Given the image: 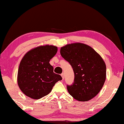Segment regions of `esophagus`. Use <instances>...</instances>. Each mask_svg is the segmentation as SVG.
<instances>
[{
	"label": "esophagus",
	"mask_w": 124,
	"mask_h": 124,
	"mask_svg": "<svg viewBox=\"0 0 124 124\" xmlns=\"http://www.w3.org/2000/svg\"><path fill=\"white\" fill-rule=\"evenodd\" d=\"M61 76H62V79H64V73H62V74H61Z\"/></svg>",
	"instance_id": "obj_1"
}]
</instances>
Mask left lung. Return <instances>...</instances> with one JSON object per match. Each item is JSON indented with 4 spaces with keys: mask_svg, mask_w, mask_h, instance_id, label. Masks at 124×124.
I'll list each match as a JSON object with an SVG mask.
<instances>
[{
    "mask_svg": "<svg viewBox=\"0 0 124 124\" xmlns=\"http://www.w3.org/2000/svg\"><path fill=\"white\" fill-rule=\"evenodd\" d=\"M60 54L70 62L75 74L73 84L67 85L69 93L80 101L95 97L106 79V65L101 56L91 46L81 43L62 46Z\"/></svg>",
    "mask_w": 124,
    "mask_h": 124,
    "instance_id": "obj_1",
    "label": "left lung"
}]
</instances>
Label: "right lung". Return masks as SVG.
I'll list each match as a JSON object with an SVG mask.
<instances>
[{
	"label": "right lung",
	"mask_w": 124,
	"mask_h": 124,
	"mask_svg": "<svg viewBox=\"0 0 124 124\" xmlns=\"http://www.w3.org/2000/svg\"><path fill=\"white\" fill-rule=\"evenodd\" d=\"M57 52L54 46H39L25 54L19 65L17 84L22 92L31 99L37 100L47 95L56 83L62 80L54 73L49 61Z\"/></svg>",
	"instance_id": "right-lung-1"
}]
</instances>
